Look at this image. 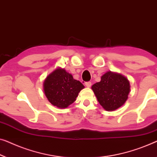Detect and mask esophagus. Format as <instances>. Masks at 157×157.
I'll list each match as a JSON object with an SVG mask.
<instances>
[{
    "instance_id": "34e87169",
    "label": "esophagus",
    "mask_w": 157,
    "mask_h": 157,
    "mask_svg": "<svg viewBox=\"0 0 157 157\" xmlns=\"http://www.w3.org/2000/svg\"><path fill=\"white\" fill-rule=\"evenodd\" d=\"M85 85L86 87H90L92 86V82H85Z\"/></svg>"
}]
</instances>
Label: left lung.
Returning <instances> with one entry per match:
<instances>
[{"mask_svg":"<svg viewBox=\"0 0 157 157\" xmlns=\"http://www.w3.org/2000/svg\"><path fill=\"white\" fill-rule=\"evenodd\" d=\"M98 101L107 111H116L123 106L130 92V82L122 74L107 71L101 81L92 86Z\"/></svg>","mask_w":157,"mask_h":157,"instance_id":"left-lung-1","label":"left lung"}]
</instances>
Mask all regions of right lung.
<instances>
[{
    "instance_id": "add662e5",
    "label": "right lung",
    "mask_w": 157,
    "mask_h": 157,
    "mask_svg": "<svg viewBox=\"0 0 157 157\" xmlns=\"http://www.w3.org/2000/svg\"><path fill=\"white\" fill-rule=\"evenodd\" d=\"M84 88L85 86L80 82L60 67L48 74L43 84L44 92L48 101L59 109H66L75 101Z\"/></svg>"
}]
</instances>
